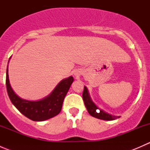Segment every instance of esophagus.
I'll list each match as a JSON object with an SVG mask.
<instances>
[{
    "label": "esophagus",
    "instance_id": "34e87169",
    "mask_svg": "<svg viewBox=\"0 0 150 150\" xmlns=\"http://www.w3.org/2000/svg\"><path fill=\"white\" fill-rule=\"evenodd\" d=\"M74 75L77 77L80 76V75H81V72H80V71H75V73H74Z\"/></svg>",
    "mask_w": 150,
    "mask_h": 150
}]
</instances>
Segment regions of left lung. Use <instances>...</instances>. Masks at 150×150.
Segmentation results:
<instances>
[{"label":"left lung","mask_w":150,"mask_h":150,"mask_svg":"<svg viewBox=\"0 0 150 150\" xmlns=\"http://www.w3.org/2000/svg\"><path fill=\"white\" fill-rule=\"evenodd\" d=\"M83 102L85 105H86V109H87L88 112L89 114L93 117H96L98 119H101V120H113L115 119L118 118L120 117H115L114 115H111L110 114L104 112L102 110H98V107L95 105L94 103L91 99L89 93L88 92L87 88L84 86L83 92Z\"/></svg>","instance_id":"left-lung-1"}]
</instances>
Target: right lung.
I'll return each mask as SVG.
<instances>
[{"label": "right lung", "mask_w": 150, "mask_h": 150, "mask_svg": "<svg viewBox=\"0 0 150 150\" xmlns=\"http://www.w3.org/2000/svg\"><path fill=\"white\" fill-rule=\"evenodd\" d=\"M73 81L72 76L62 80L49 96L37 102L25 100L15 94L9 83L8 67L6 84L11 102L22 114L33 121H43L57 115L61 112L63 101Z\"/></svg>", "instance_id": "1"}]
</instances>
